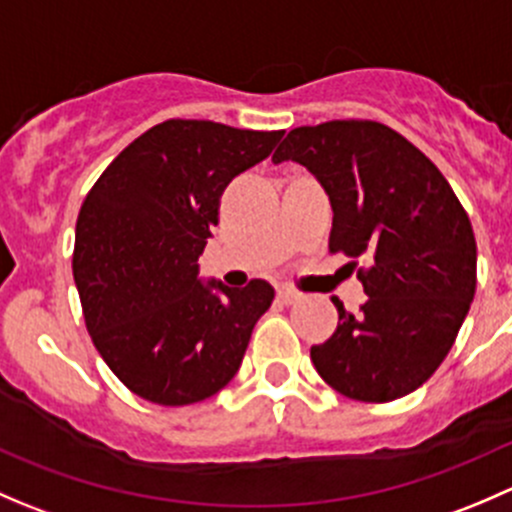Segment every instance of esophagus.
I'll return each instance as SVG.
<instances>
[{"label": "esophagus", "instance_id": "esophagus-1", "mask_svg": "<svg viewBox=\"0 0 512 512\" xmlns=\"http://www.w3.org/2000/svg\"><path fill=\"white\" fill-rule=\"evenodd\" d=\"M299 297H302V294L294 292L292 287H282V289H277V299H280L282 304H294V302H299Z\"/></svg>", "mask_w": 512, "mask_h": 512}]
</instances>
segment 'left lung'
I'll return each mask as SVG.
<instances>
[{"label":"left lung","instance_id":"8db88e82","mask_svg":"<svg viewBox=\"0 0 512 512\" xmlns=\"http://www.w3.org/2000/svg\"><path fill=\"white\" fill-rule=\"evenodd\" d=\"M289 158L327 190L329 252L359 267L369 294L359 312L332 299L339 327L309 352L314 369L347 399H401L431 379L471 309L478 252L466 208L433 160L379 121L294 128L272 156Z\"/></svg>","mask_w":512,"mask_h":512}]
</instances>
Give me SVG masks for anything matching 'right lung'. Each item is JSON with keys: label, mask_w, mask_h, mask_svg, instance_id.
<instances>
[{"label": "right lung", "mask_w": 512, "mask_h": 512, "mask_svg": "<svg viewBox=\"0 0 512 512\" xmlns=\"http://www.w3.org/2000/svg\"><path fill=\"white\" fill-rule=\"evenodd\" d=\"M285 131L170 118L123 148L86 193L74 280L96 352L123 386L158 406L210 399L237 374L275 289L198 282V257L235 175Z\"/></svg>", "instance_id": "add662e5"}]
</instances>
